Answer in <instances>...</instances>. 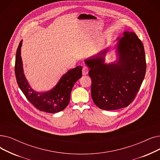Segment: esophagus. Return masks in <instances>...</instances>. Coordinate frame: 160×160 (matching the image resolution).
<instances>
[{
    "label": "esophagus",
    "mask_w": 160,
    "mask_h": 160,
    "mask_svg": "<svg viewBox=\"0 0 160 160\" xmlns=\"http://www.w3.org/2000/svg\"><path fill=\"white\" fill-rule=\"evenodd\" d=\"M88 68L87 66H84L82 68V74L83 75H87L88 74Z\"/></svg>",
    "instance_id": "obj_1"
}]
</instances>
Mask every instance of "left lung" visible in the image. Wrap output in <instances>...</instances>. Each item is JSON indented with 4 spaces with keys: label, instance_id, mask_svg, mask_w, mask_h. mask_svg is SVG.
<instances>
[{
    "label": "left lung",
    "instance_id": "1",
    "mask_svg": "<svg viewBox=\"0 0 160 160\" xmlns=\"http://www.w3.org/2000/svg\"><path fill=\"white\" fill-rule=\"evenodd\" d=\"M117 40L114 62L105 63L108 48L85 60L92 79V99L106 110L126 107L134 100L147 68L144 46L135 32L124 31Z\"/></svg>",
    "mask_w": 160,
    "mask_h": 160
}]
</instances>
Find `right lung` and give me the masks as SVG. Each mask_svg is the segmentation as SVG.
Listing matches in <instances>:
<instances>
[{"label":"right lung","mask_w":160,"mask_h":160,"mask_svg":"<svg viewBox=\"0 0 160 160\" xmlns=\"http://www.w3.org/2000/svg\"><path fill=\"white\" fill-rule=\"evenodd\" d=\"M21 40L16 52L15 74L18 84L27 99L37 109L43 112L56 113L64 110L68 105L71 93L76 82L82 77V66H78L67 71L61 76L57 84L49 91L38 92L29 85L23 71L21 57Z\"/></svg>","instance_id":"add662e5"}]
</instances>
